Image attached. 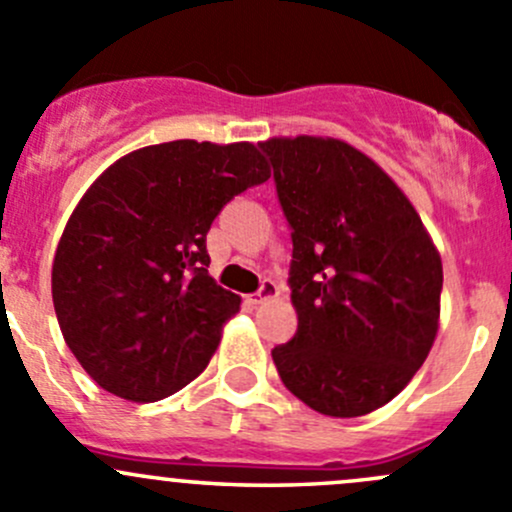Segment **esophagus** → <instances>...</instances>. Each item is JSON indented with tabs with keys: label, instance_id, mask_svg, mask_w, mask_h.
<instances>
[{
	"label": "esophagus",
	"instance_id": "34e87169",
	"mask_svg": "<svg viewBox=\"0 0 512 512\" xmlns=\"http://www.w3.org/2000/svg\"><path fill=\"white\" fill-rule=\"evenodd\" d=\"M281 293V286H278L276 281H271V278H266V281L261 283V288H258V291L251 295V303L254 305H258V303H266V300H271V298H276V295Z\"/></svg>",
	"mask_w": 512,
	"mask_h": 512
}]
</instances>
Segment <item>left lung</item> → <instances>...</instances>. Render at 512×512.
<instances>
[{"mask_svg": "<svg viewBox=\"0 0 512 512\" xmlns=\"http://www.w3.org/2000/svg\"><path fill=\"white\" fill-rule=\"evenodd\" d=\"M291 226L298 330L271 355L288 392L325 416H362L424 365L444 271L419 214L367 155L340 140L261 142Z\"/></svg>", "mask_w": 512, "mask_h": 512, "instance_id": "8db88e82", "label": "left lung"}]
</instances>
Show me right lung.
I'll return each instance as SVG.
<instances>
[{"label": "right lung", "instance_id": "add662e5", "mask_svg": "<svg viewBox=\"0 0 512 512\" xmlns=\"http://www.w3.org/2000/svg\"><path fill=\"white\" fill-rule=\"evenodd\" d=\"M268 177L251 142L175 140L130 152L83 194L51 293L63 340L105 392L157 402L204 372L241 303L209 276L207 231Z\"/></svg>", "mask_w": 512, "mask_h": 512}]
</instances>
